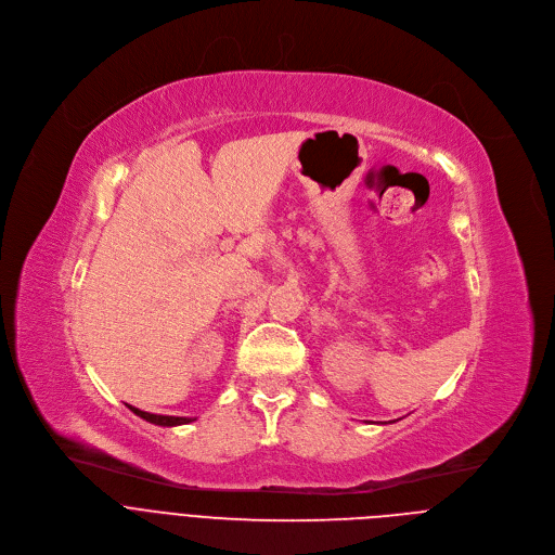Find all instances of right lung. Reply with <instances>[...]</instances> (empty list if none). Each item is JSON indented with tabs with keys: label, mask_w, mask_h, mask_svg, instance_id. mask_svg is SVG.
<instances>
[{
	"label": "right lung",
	"mask_w": 555,
	"mask_h": 555,
	"mask_svg": "<svg viewBox=\"0 0 555 555\" xmlns=\"http://www.w3.org/2000/svg\"><path fill=\"white\" fill-rule=\"evenodd\" d=\"M130 408V405H128ZM137 416H141L143 421L147 423H155V425H162V427H172V425H185L190 423V418H183V416H157V414H147V412H141L137 408H130Z\"/></svg>",
	"instance_id": "right-lung-1"
}]
</instances>
